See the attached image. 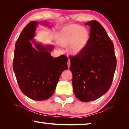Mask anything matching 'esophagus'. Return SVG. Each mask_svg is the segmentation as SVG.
<instances>
[{"label": "esophagus", "mask_w": 129, "mask_h": 129, "mask_svg": "<svg viewBox=\"0 0 129 129\" xmlns=\"http://www.w3.org/2000/svg\"><path fill=\"white\" fill-rule=\"evenodd\" d=\"M70 65H71V61H70V59H68V68L70 67Z\"/></svg>", "instance_id": "1"}]
</instances>
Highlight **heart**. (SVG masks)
I'll return each instance as SVG.
<instances>
[{
	"label": "heart",
	"instance_id": "1",
	"mask_svg": "<svg viewBox=\"0 0 129 129\" xmlns=\"http://www.w3.org/2000/svg\"><path fill=\"white\" fill-rule=\"evenodd\" d=\"M57 39L61 46L68 47L69 53L76 55L85 47L89 39V33L86 28L77 24H69L58 32Z\"/></svg>",
	"mask_w": 129,
	"mask_h": 129
}]
</instances>
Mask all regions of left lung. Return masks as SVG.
<instances>
[{"instance_id":"obj_1","label":"left lung","mask_w":129,"mask_h":129,"mask_svg":"<svg viewBox=\"0 0 129 129\" xmlns=\"http://www.w3.org/2000/svg\"><path fill=\"white\" fill-rule=\"evenodd\" d=\"M90 27V37L84 49L70 56L74 93L82 102L101 97L110 89L116 69L113 43L99 21L85 24Z\"/></svg>"}]
</instances>
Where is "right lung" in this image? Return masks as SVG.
Masks as SVG:
<instances>
[{"mask_svg":"<svg viewBox=\"0 0 129 129\" xmlns=\"http://www.w3.org/2000/svg\"><path fill=\"white\" fill-rule=\"evenodd\" d=\"M38 24V21H30L17 39L13 69L21 91L30 99L43 101L53 95L61 75L68 67L66 56L54 58L50 53L53 49L52 45L44 46L34 40Z\"/></svg>","mask_w":129,"mask_h":129,"instance_id":"right-lung-1","label":"right lung"}]
</instances>
